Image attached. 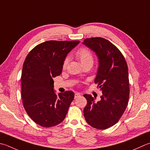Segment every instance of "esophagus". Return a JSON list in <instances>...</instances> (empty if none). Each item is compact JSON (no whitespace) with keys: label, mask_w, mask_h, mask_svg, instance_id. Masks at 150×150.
Wrapping results in <instances>:
<instances>
[{"label":"esophagus","mask_w":150,"mask_h":150,"mask_svg":"<svg viewBox=\"0 0 150 150\" xmlns=\"http://www.w3.org/2000/svg\"><path fill=\"white\" fill-rule=\"evenodd\" d=\"M79 96H81V94L79 93H75V99L79 98Z\"/></svg>","instance_id":"34e87169"}]
</instances>
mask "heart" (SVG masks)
<instances>
[{
  "instance_id": "obj_1",
  "label": "heart",
  "mask_w": 150,
  "mask_h": 150,
  "mask_svg": "<svg viewBox=\"0 0 150 150\" xmlns=\"http://www.w3.org/2000/svg\"><path fill=\"white\" fill-rule=\"evenodd\" d=\"M75 56L78 59L81 61V64H83V66L85 65L86 64L92 63L93 61V55L88 49L86 48H81L79 49L78 51L76 52ZM68 58H66L64 61L63 63V67L65 68L67 66V63H68Z\"/></svg>"
}]
</instances>
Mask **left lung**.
Masks as SVG:
<instances>
[{
    "mask_svg": "<svg viewBox=\"0 0 150 150\" xmlns=\"http://www.w3.org/2000/svg\"><path fill=\"white\" fill-rule=\"evenodd\" d=\"M83 43L98 58L95 83L103 93L97 102L91 95H84L87 100L84 116L92 127L106 129L119 121L127 107L129 97L127 65L120 50L105 38H87Z\"/></svg>",
    "mask_w": 150,
    "mask_h": 150,
    "instance_id": "obj_1",
    "label": "left lung"
}]
</instances>
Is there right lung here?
Returning <instances> with one entry per match:
<instances>
[{"label": "right lung", "mask_w": 150, "mask_h": 150, "mask_svg": "<svg viewBox=\"0 0 150 150\" xmlns=\"http://www.w3.org/2000/svg\"><path fill=\"white\" fill-rule=\"evenodd\" d=\"M79 41H47L26 56L21 74L23 103L29 117L44 127L60 124L65 118L74 93L56 94L53 77L60 75L67 54Z\"/></svg>", "instance_id": "add662e5"}]
</instances>
